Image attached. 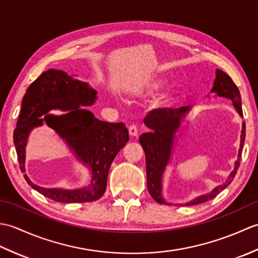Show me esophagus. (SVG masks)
Wrapping results in <instances>:
<instances>
[{"instance_id":"34e87169","label":"esophagus","mask_w":258,"mask_h":258,"mask_svg":"<svg viewBox=\"0 0 258 258\" xmlns=\"http://www.w3.org/2000/svg\"><path fill=\"white\" fill-rule=\"evenodd\" d=\"M128 133L131 136H138L139 135V128L136 125H130L128 127Z\"/></svg>"}]
</instances>
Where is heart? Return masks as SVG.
<instances>
[{"instance_id":"b5f03b06","label":"heart","mask_w":258,"mask_h":258,"mask_svg":"<svg viewBox=\"0 0 258 258\" xmlns=\"http://www.w3.org/2000/svg\"><path fill=\"white\" fill-rule=\"evenodd\" d=\"M166 80L161 78V76L153 75L145 78L139 82H135L134 85L132 86V94L136 97L144 98L147 96L154 95L157 91H160L162 87L165 84ZM169 98V94H164L162 97L158 98V104H164Z\"/></svg>"}]
</instances>
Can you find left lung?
Instances as JSON below:
<instances>
[{
	"label": "left lung",
	"mask_w": 258,
	"mask_h": 258,
	"mask_svg": "<svg viewBox=\"0 0 258 258\" xmlns=\"http://www.w3.org/2000/svg\"><path fill=\"white\" fill-rule=\"evenodd\" d=\"M211 93H214L215 96L224 97L232 101L238 114L240 116H243L239 90L225 72H223L221 70H216V78L214 80ZM189 112L190 106L154 109V111L150 112L144 119V124L151 130V132L142 134L140 138V143L143 147L146 157L147 189H149L153 199L160 204H169L163 197V175L172 158L176 133ZM245 122H243L242 132H240L242 134H240L238 158L235 162L233 171L228 175L225 182L216 186L215 188L208 191L207 194L196 196L195 199L185 203L184 205H196L213 200L221 190L225 189L232 183L239 167V160L242 157V151L245 142Z\"/></svg>",
	"instance_id": "left-lung-1"
}]
</instances>
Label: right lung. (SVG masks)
<instances>
[{"label": "right lung", "instance_id": "obj_1", "mask_svg": "<svg viewBox=\"0 0 258 258\" xmlns=\"http://www.w3.org/2000/svg\"><path fill=\"white\" fill-rule=\"evenodd\" d=\"M97 92L89 83L59 70H47L26 90L13 134L21 172L38 193L58 203H86L101 199L106 189L107 175L117 153L128 141L124 123L97 119L86 108L96 102ZM59 109L61 115L48 112ZM46 123L68 145L71 152L91 174L89 185L81 189H46L33 183L25 173V154L33 128Z\"/></svg>", "mask_w": 258, "mask_h": 258}]
</instances>
